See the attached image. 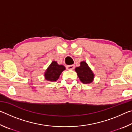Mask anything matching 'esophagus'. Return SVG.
Segmentation results:
<instances>
[{"instance_id":"1","label":"esophagus","mask_w":132,"mask_h":132,"mask_svg":"<svg viewBox=\"0 0 132 132\" xmlns=\"http://www.w3.org/2000/svg\"><path fill=\"white\" fill-rule=\"evenodd\" d=\"M75 65H69L66 66V69L68 70H73L75 69Z\"/></svg>"}]
</instances>
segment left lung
I'll return each mask as SVG.
<instances>
[{
	"instance_id": "1",
	"label": "left lung",
	"mask_w": 132,
	"mask_h": 132,
	"mask_svg": "<svg viewBox=\"0 0 132 132\" xmlns=\"http://www.w3.org/2000/svg\"><path fill=\"white\" fill-rule=\"evenodd\" d=\"M75 70L80 81L84 84H88L93 81L94 74L86 62H81L80 66L76 68Z\"/></svg>"
}]
</instances>
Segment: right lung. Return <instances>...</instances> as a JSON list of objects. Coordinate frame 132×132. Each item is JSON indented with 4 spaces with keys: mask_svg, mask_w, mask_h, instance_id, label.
Returning <instances> with one entry per match:
<instances>
[{
    "mask_svg": "<svg viewBox=\"0 0 132 132\" xmlns=\"http://www.w3.org/2000/svg\"><path fill=\"white\" fill-rule=\"evenodd\" d=\"M64 70L65 68L64 66L59 65L56 62L53 61L45 73V79L49 81H56L59 79L62 71Z\"/></svg>",
    "mask_w": 132,
    "mask_h": 132,
    "instance_id": "add662e5",
    "label": "right lung"
}]
</instances>
